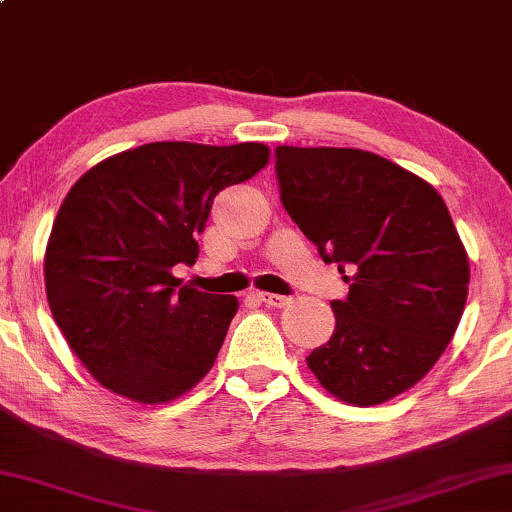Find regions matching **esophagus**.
Instances as JSON below:
<instances>
[{"label": "esophagus", "mask_w": 512, "mask_h": 512, "mask_svg": "<svg viewBox=\"0 0 512 512\" xmlns=\"http://www.w3.org/2000/svg\"><path fill=\"white\" fill-rule=\"evenodd\" d=\"M258 300H263L268 307H286L291 298H286V295H277V293H256Z\"/></svg>", "instance_id": "34e87169"}]
</instances>
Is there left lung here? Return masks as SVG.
Masks as SVG:
<instances>
[{
    "mask_svg": "<svg viewBox=\"0 0 512 512\" xmlns=\"http://www.w3.org/2000/svg\"><path fill=\"white\" fill-rule=\"evenodd\" d=\"M281 203L325 263L351 270L335 332L307 367L332 397L374 406L416 385L453 339L469 256L432 184L374 152L277 147Z\"/></svg>",
    "mask_w": 512,
    "mask_h": 512,
    "instance_id": "obj_1",
    "label": "left lung"
}]
</instances>
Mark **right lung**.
<instances>
[{"label":"right lung","instance_id":"1","mask_svg":"<svg viewBox=\"0 0 512 512\" xmlns=\"http://www.w3.org/2000/svg\"><path fill=\"white\" fill-rule=\"evenodd\" d=\"M263 143L164 140L103 159L66 194L46 247L48 305L96 381L166 404L210 372L238 298L182 284L221 189L268 166Z\"/></svg>","mask_w":512,"mask_h":512}]
</instances>
